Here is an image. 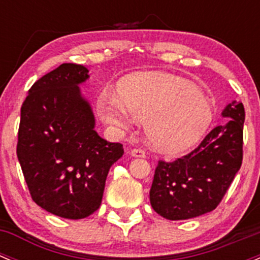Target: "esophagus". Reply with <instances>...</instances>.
Here are the masks:
<instances>
[{
	"mask_svg": "<svg viewBox=\"0 0 260 260\" xmlns=\"http://www.w3.org/2000/svg\"><path fill=\"white\" fill-rule=\"evenodd\" d=\"M131 156H132V157H140V158H145L146 153H145V151H142V149L133 148V149H131Z\"/></svg>",
	"mask_w": 260,
	"mask_h": 260,
	"instance_id": "obj_1",
	"label": "esophagus"
}]
</instances>
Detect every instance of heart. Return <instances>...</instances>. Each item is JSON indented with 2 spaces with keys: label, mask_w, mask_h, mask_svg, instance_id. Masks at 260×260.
<instances>
[{
  "label": "heart",
  "mask_w": 260,
  "mask_h": 260,
  "mask_svg": "<svg viewBox=\"0 0 260 260\" xmlns=\"http://www.w3.org/2000/svg\"><path fill=\"white\" fill-rule=\"evenodd\" d=\"M118 98L104 94L99 113L117 128L129 125V114L143 120L152 146L181 152L195 146L214 117L208 98L190 81L159 72L135 73L120 81Z\"/></svg>",
  "instance_id": "obj_1"
}]
</instances>
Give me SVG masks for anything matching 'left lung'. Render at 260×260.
<instances>
[{
  "label": "left lung",
  "instance_id": "obj_1",
  "mask_svg": "<svg viewBox=\"0 0 260 260\" xmlns=\"http://www.w3.org/2000/svg\"><path fill=\"white\" fill-rule=\"evenodd\" d=\"M229 118L217 125L198 148L176 161H158L149 201L169 220H186L216 208L232 185L243 161V103L232 102L222 111Z\"/></svg>",
  "mask_w": 260,
  "mask_h": 260
}]
</instances>
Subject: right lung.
I'll list each match as a JSON object with an SVG mask.
<instances>
[{
  "mask_svg": "<svg viewBox=\"0 0 260 260\" xmlns=\"http://www.w3.org/2000/svg\"><path fill=\"white\" fill-rule=\"evenodd\" d=\"M83 65L65 62L35 81L21 107L17 158L32 200L65 219L99 209L109 169L123 146L94 129L93 111L80 93Z\"/></svg>",
  "mask_w": 260,
  "mask_h": 260,
  "instance_id": "add662e5",
  "label": "right lung"
}]
</instances>
